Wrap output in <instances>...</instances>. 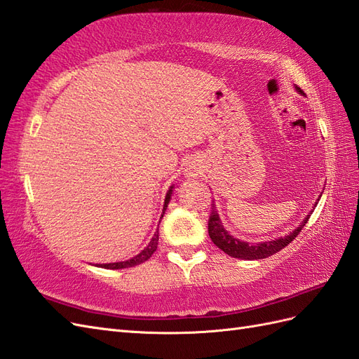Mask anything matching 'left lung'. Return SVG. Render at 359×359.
Returning a JSON list of instances; mask_svg holds the SVG:
<instances>
[{"mask_svg": "<svg viewBox=\"0 0 359 359\" xmlns=\"http://www.w3.org/2000/svg\"><path fill=\"white\" fill-rule=\"evenodd\" d=\"M296 90L302 94V89L296 86ZM317 205V203H316ZM210 215H209V223H208V232L210 240L218 247L222 249L224 253H227L232 258H238V259H245V261H253V259H265L269 256L278 253L279 250H282L283 247H287L292 240H296V236L300 233V231L308 223V219L312 214V209L309 215H306V218L303 219L300 223V226L297 229H294L292 232H290L288 235H285L283 238H278V240H271V241H265V243H245V241H240L233 238L231 233H229L222 219H219L218 210L215 209V203L212 201V208H210Z\"/></svg>", "mask_w": 359, "mask_h": 359, "instance_id": "1", "label": "left lung"}]
</instances>
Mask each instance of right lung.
Returning a JSON list of instances; mask_svg holds the SVG:
<instances>
[{"label": "right lung", "instance_id": "1", "mask_svg": "<svg viewBox=\"0 0 359 359\" xmlns=\"http://www.w3.org/2000/svg\"><path fill=\"white\" fill-rule=\"evenodd\" d=\"M171 194H172V187L168 189L167 196H165V203H163V209H162V215H161V218L163 217L165 210H167V208H168V203H170V200H171ZM159 223H161V222H159ZM158 243H159V229H158V231L154 232V235H153V238H151V241L149 243V245H147L145 249H144L140 255H136L135 258H132V259H127V261H123V262L98 264L97 267L110 269V270H119V269L135 267V265H140V264H142V262H145V261H149V259H150V256L156 252V249H158Z\"/></svg>", "mask_w": 359, "mask_h": 359}]
</instances>
